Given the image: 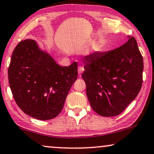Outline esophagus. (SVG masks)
Masks as SVG:
<instances>
[{"mask_svg": "<svg viewBox=\"0 0 154 154\" xmlns=\"http://www.w3.org/2000/svg\"><path fill=\"white\" fill-rule=\"evenodd\" d=\"M84 70H85V69H84V67H83L79 66V67H78V73H79V77H80L81 75H82V73L83 72Z\"/></svg>", "mask_w": 154, "mask_h": 154, "instance_id": "1", "label": "esophagus"}]
</instances>
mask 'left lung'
I'll use <instances>...</instances> for the list:
<instances>
[{"label": "left lung", "mask_w": 154, "mask_h": 154, "mask_svg": "<svg viewBox=\"0 0 154 154\" xmlns=\"http://www.w3.org/2000/svg\"><path fill=\"white\" fill-rule=\"evenodd\" d=\"M114 50L95 52L85 58L82 75L92 109L104 117L120 115L142 85L143 58L133 36Z\"/></svg>", "instance_id": "8db88e82"}]
</instances>
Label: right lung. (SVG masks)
Instances as JSON below:
<instances>
[{"label": "right lung", "instance_id": "right-lung-1", "mask_svg": "<svg viewBox=\"0 0 154 154\" xmlns=\"http://www.w3.org/2000/svg\"><path fill=\"white\" fill-rule=\"evenodd\" d=\"M77 78V62L61 67L32 39L17 45L8 67L16 103L24 113L41 120L58 116Z\"/></svg>", "mask_w": 154, "mask_h": 154}]
</instances>
